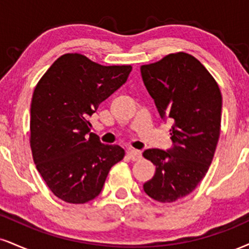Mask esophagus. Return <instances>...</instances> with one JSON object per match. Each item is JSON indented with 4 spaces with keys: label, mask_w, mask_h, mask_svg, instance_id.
Instances as JSON below:
<instances>
[{
    "label": "esophagus",
    "mask_w": 249,
    "mask_h": 249,
    "mask_svg": "<svg viewBox=\"0 0 249 249\" xmlns=\"http://www.w3.org/2000/svg\"><path fill=\"white\" fill-rule=\"evenodd\" d=\"M142 152L138 151V149H128L127 151V158L132 161H137L142 159Z\"/></svg>",
    "instance_id": "1"
}]
</instances>
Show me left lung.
Returning <instances> with one entry per match:
<instances>
[{"label":"left lung","instance_id":"left-lung-1","mask_svg":"<svg viewBox=\"0 0 249 249\" xmlns=\"http://www.w3.org/2000/svg\"><path fill=\"white\" fill-rule=\"evenodd\" d=\"M160 117L173 123L167 151L149 148L142 155L155 164L143 191L161 203L193 193L208 173L220 134L221 92L195 56L175 53L140 68Z\"/></svg>","mask_w":249,"mask_h":249}]
</instances>
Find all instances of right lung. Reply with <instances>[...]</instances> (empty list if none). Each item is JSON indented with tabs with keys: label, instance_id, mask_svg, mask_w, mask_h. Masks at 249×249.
Listing matches in <instances>:
<instances>
[{
	"label": "right lung",
	"instance_id": "obj_1",
	"mask_svg": "<svg viewBox=\"0 0 249 249\" xmlns=\"http://www.w3.org/2000/svg\"><path fill=\"white\" fill-rule=\"evenodd\" d=\"M131 66H102L77 53L56 59L36 87L31 102L30 145L50 190L83 204L101 194L109 170L125 151L102 143L89 117L126 82Z\"/></svg>",
	"mask_w": 249,
	"mask_h": 249
}]
</instances>
